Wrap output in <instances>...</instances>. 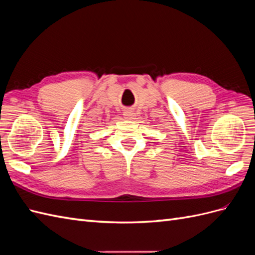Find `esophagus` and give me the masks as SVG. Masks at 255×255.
Masks as SVG:
<instances>
[{
	"label": "esophagus",
	"mask_w": 255,
	"mask_h": 255,
	"mask_svg": "<svg viewBox=\"0 0 255 255\" xmlns=\"http://www.w3.org/2000/svg\"><path fill=\"white\" fill-rule=\"evenodd\" d=\"M123 115H125L127 118L132 119V118H134V117H135L136 113H135V111H134V110H132V109H128V110H126L125 112H123Z\"/></svg>",
	"instance_id": "obj_1"
}]
</instances>
